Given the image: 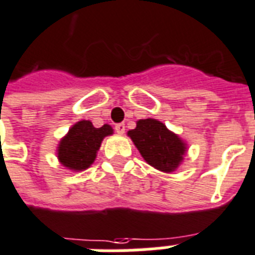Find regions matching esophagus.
Wrapping results in <instances>:
<instances>
[{
    "label": "esophagus",
    "mask_w": 255,
    "mask_h": 255,
    "mask_svg": "<svg viewBox=\"0 0 255 255\" xmlns=\"http://www.w3.org/2000/svg\"><path fill=\"white\" fill-rule=\"evenodd\" d=\"M115 131L119 133V135H123L124 131H126V126L123 123H119L115 126Z\"/></svg>",
    "instance_id": "obj_1"
}]
</instances>
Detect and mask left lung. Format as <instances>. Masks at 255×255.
Here are the masks:
<instances>
[{"mask_svg": "<svg viewBox=\"0 0 255 255\" xmlns=\"http://www.w3.org/2000/svg\"><path fill=\"white\" fill-rule=\"evenodd\" d=\"M127 135L151 167L170 173L180 167L188 144L157 119H140Z\"/></svg>", "mask_w": 255, "mask_h": 255, "instance_id": "obj_1", "label": "left lung"}]
</instances>
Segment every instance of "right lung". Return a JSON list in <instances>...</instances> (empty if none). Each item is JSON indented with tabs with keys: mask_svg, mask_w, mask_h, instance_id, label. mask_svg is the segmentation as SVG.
Instances as JSON below:
<instances>
[{
	"mask_svg": "<svg viewBox=\"0 0 255 255\" xmlns=\"http://www.w3.org/2000/svg\"><path fill=\"white\" fill-rule=\"evenodd\" d=\"M114 133L110 124L95 128L90 120H79L70 128L57 147L59 163L73 172H81L91 167L96 153L106 136Z\"/></svg>",
	"mask_w": 255,
	"mask_h": 255,
	"instance_id": "right-lung-1",
	"label": "right lung"
}]
</instances>
